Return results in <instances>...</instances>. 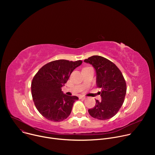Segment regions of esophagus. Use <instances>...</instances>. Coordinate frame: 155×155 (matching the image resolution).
Wrapping results in <instances>:
<instances>
[{
  "label": "esophagus",
  "instance_id": "esophagus-1",
  "mask_svg": "<svg viewBox=\"0 0 155 155\" xmlns=\"http://www.w3.org/2000/svg\"><path fill=\"white\" fill-rule=\"evenodd\" d=\"M79 98H80V99H85L86 97L85 96H80L79 97Z\"/></svg>",
  "mask_w": 155,
  "mask_h": 155
}]
</instances>
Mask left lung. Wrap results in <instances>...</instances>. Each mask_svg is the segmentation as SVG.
Wrapping results in <instances>:
<instances>
[{
  "label": "left lung",
  "mask_w": 155,
  "mask_h": 155,
  "mask_svg": "<svg viewBox=\"0 0 155 155\" xmlns=\"http://www.w3.org/2000/svg\"><path fill=\"white\" fill-rule=\"evenodd\" d=\"M93 65L96 73V84L101 88V101L96 100L90 115L97 120H105L114 117L121 107L126 93V83L117 65L100 56H93L84 61Z\"/></svg>",
  "instance_id": "8db88e82"
}]
</instances>
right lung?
Wrapping results in <instances>:
<instances>
[{"instance_id":"add662e5","label":"right lung","mask_w":155,"mask_h":155,"mask_svg":"<svg viewBox=\"0 0 155 155\" xmlns=\"http://www.w3.org/2000/svg\"><path fill=\"white\" fill-rule=\"evenodd\" d=\"M82 61L59 59L50 62L38 71L32 79L31 92L39 113L48 120L59 122L71 114L77 96L63 93L61 87Z\"/></svg>"}]
</instances>
